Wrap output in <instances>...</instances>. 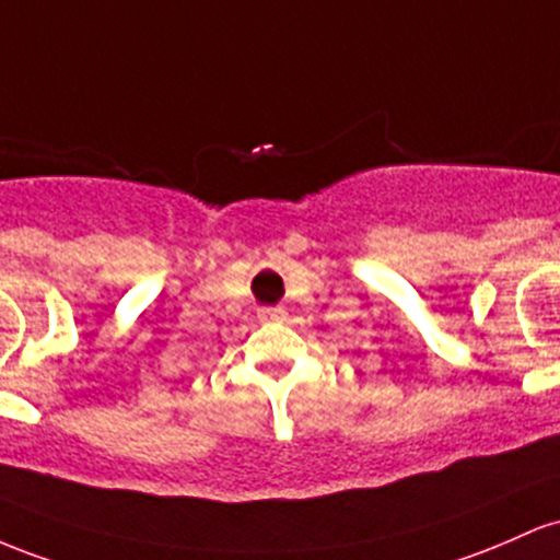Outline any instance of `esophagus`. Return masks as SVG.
I'll use <instances>...</instances> for the list:
<instances>
[{"label":"esophagus","instance_id":"1","mask_svg":"<svg viewBox=\"0 0 560 560\" xmlns=\"http://www.w3.org/2000/svg\"><path fill=\"white\" fill-rule=\"evenodd\" d=\"M259 317H261V319H278L280 314H278V310H261Z\"/></svg>","mask_w":560,"mask_h":560}]
</instances>
